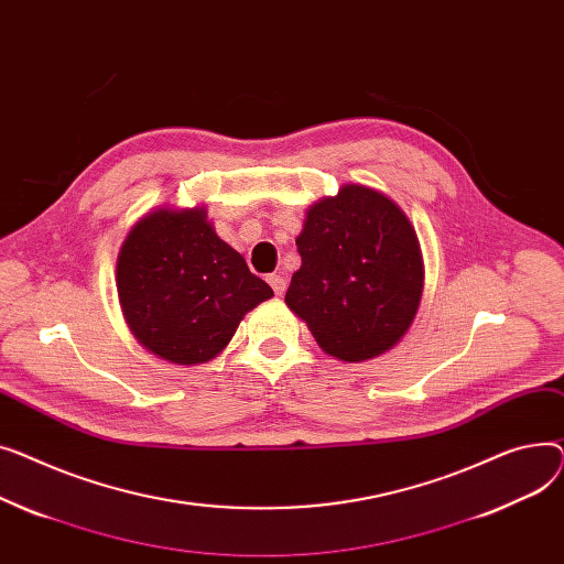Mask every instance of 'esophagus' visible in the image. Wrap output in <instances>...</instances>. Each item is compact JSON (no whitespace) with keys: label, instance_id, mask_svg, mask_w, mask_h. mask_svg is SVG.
<instances>
[{"label":"esophagus","instance_id":"34e87169","mask_svg":"<svg viewBox=\"0 0 564 564\" xmlns=\"http://www.w3.org/2000/svg\"><path fill=\"white\" fill-rule=\"evenodd\" d=\"M269 284L275 291V295H282L286 291V280L280 275H269Z\"/></svg>","mask_w":564,"mask_h":564}]
</instances>
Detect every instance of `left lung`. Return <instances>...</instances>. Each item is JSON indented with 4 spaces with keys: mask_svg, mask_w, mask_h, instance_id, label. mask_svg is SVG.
I'll return each instance as SVG.
<instances>
[{
    "mask_svg": "<svg viewBox=\"0 0 564 564\" xmlns=\"http://www.w3.org/2000/svg\"><path fill=\"white\" fill-rule=\"evenodd\" d=\"M295 246L303 263L284 303L323 352L359 364L405 337L423 295V254L389 195L344 184L307 209Z\"/></svg>",
    "mask_w": 564,
    "mask_h": 564,
    "instance_id": "1",
    "label": "left lung"
}]
</instances>
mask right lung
Masks as SVG:
<instances>
[{
    "label": "right lung",
    "instance_id": "add662e5",
    "mask_svg": "<svg viewBox=\"0 0 564 564\" xmlns=\"http://www.w3.org/2000/svg\"><path fill=\"white\" fill-rule=\"evenodd\" d=\"M116 286L129 333L177 367L218 357L243 316L273 297L205 207L163 205L141 216L120 246Z\"/></svg>",
    "mask_w": 564,
    "mask_h": 564
}]
</instances>
